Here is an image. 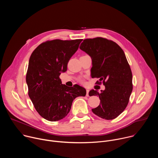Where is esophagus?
Segmentation results:
<instances>
[{
	"instance_id": "1",
	"label": "esophagus",
	"mask_w": 158,
	"mask_h": 158,
	"mask_svg": "<svg viewBox=\"0 0 158 158\" xmlns=\"http://www.w3.org/2000/svg\"><path fill=\"white\" fill-rule=\"evenodd\" d=\"M89 89H86V96H89Z\"/></svg>"
}]
</instances>
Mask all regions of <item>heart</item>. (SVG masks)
Here are the masks:
<instances>
[{
  "mask_svg": "<svg viewBox=\"0 0 158 158\" xmlns=\"http://www.w3.org/2000/svg\"><path fill=\"white\" fill-rule=\"evenodd\" d=\"M78 81H79L81 83H82V84L84 83V79L82 77H79V78L78 79Z\"/></svg>",
  "mask_w": 158,
  "mask_h": 158,
  "instance_id": "obj_1",
  "label": "heart"
}]
</instances>
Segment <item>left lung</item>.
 Segmentation results:
<instances>
[{
	"mask_svg": "<svg viewBox=\"0 0 158 158\" xmlns=\"http://www.w3.org/2000/svg\"><path fill=\"white\" fill-rule=\"evenodd\" d=\"M79 48L91 56V76L102 81L105 90L93 89L90 96H98L100 104L93 113L106 120L116 118L127 107L132 91V75L125 54L119 45L102 37L85 39Z\"/></svg>",
	"mask_w": 158,
	"mask_h": 158,
	"instance_id": "8db88e82",
	"label": "left lung"
}]
</instances>
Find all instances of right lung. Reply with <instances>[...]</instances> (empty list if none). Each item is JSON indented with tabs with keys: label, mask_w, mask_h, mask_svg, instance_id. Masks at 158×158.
Segmentation results:
<instances>
[{
	"label": "right lung",
	"mask_w": 158,
	"mask_h": 158,
	"mask_svg": "<svg viewBox=\"0 0 158 158\" xmlns=\"http://www.w3.org/2000/svg\"><path fill=\"white\" fill-rule=\"evenodd\" d=\"M82 40H48L37 47L30 57L26 74L28 94L45 119L57 121L64 118L74 99L86 94L84 87L77 84L67 87L59 78Z\"/></svg>",
	"instance_id": "right-lung-1"
}]
</instances>
